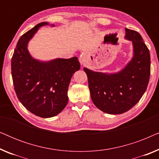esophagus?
Segmentation results:
<instances>
[{
  "label": "esophagus",
  "mask_w": 159,
  "mask_h": 159,
  "mask_svg": "<svg viewBox=\"0 0 159 159\" xmlns=\"http://www.w3.org/2000/svg\"><path fill=\"white\" fill-rule=\"evenodd\" d=\"M86 58H87L86 56L84 55V54H82V55L80 56V57L79 58V61L81 65L84 64V63H85V61H86Z\"/></svg>",
  "instance_id": "1"
}]
</instances>
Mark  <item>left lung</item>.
I'll list each match as a JSON object with an SVG mask.
<instances>
[{"label": "left lung", "instance_id": "1", "mask_svg": "<svg viewBox=\"0 0 159 159\" xmlns=\"http://www.w3.org/2000/svg\"><path fill=\"white\" fill-rule=\"evenodd\" d=\"M125 38L131 41L133 56L120 71L113 73L84 68L95 106L109 114H121L132 108L146 90L151 73V56L138 32L125 29Z\"/></svg>", "mask_w": 159, "mask_h": 159}]
</instances>
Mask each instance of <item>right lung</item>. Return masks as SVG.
Masks as SVG:
<instances>
[{"label": "right lung", "instance_id": "1", "mask_svg": "<svg viewBox=\"0 0 159 159\" xmlns=\"http://www.w3.org/2000/svg\"><path fill=\"white\" fill-rule=\"evenodd\" d=\"M48 25L41 22L24 34L11 59L12 79L17 98L28 111L42 118L55 116L66 107L71 77L80 69L77 57L43 61L31 56L27 48L29 41L41 27Z\"/></svg>", "mask_w": 159, "mask_h": 159}]
</instances>
